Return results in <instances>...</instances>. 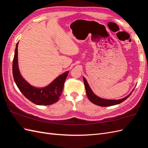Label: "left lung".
<instances>
[{
	"instance_id": "left-lung-1",
	"label": "left lung",
	"mask_w": 148,
	"mask_h": 148,
	"mask_svg": "<svg viewBox=\"0 0 148 148\" xmlns=\"http://www.w3.org/2000/svg\"><path fill=\"white\" fill-rule=\"evenodd\" d=\"M83 80H84L85 89H86V95H87L88 99L90 100V101L92 102L93 104H95L97 106H99L108 107V106H114V105L120 104L121 102H122L125 100H126L132 93V92H131V93L129 95H128L127 96L122 98V99H119V100H109V99H102V98H101L97 96L95 94L92 92L91 88L89 86L86 79H85L84 77H83Z\"/></svg>"
}]
</instances>
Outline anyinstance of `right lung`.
<instances>
[{
  "mask_svg": "<svg viewBox=\"0 0 148 148\" xmlns=\"http://www.w3.org/2000/svg\"><path fill=\"white\" fill-rule=\"evenodd\" d=\"M18 45L16 43L14 58L13 60V77L21 93L34 104L40 106L51 105L57 102L60 97L65 79L69 71H67L57 77L48 86L44 88H36L30 85L22 77L18 64Z\"/></svg>",
  "mask_w": 148,
  "mask_h": 148,
  "instance_id": "add662e5",
  "label": "right lung"
}]
</instances>
